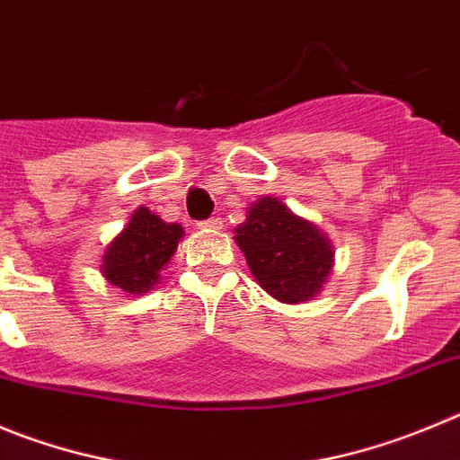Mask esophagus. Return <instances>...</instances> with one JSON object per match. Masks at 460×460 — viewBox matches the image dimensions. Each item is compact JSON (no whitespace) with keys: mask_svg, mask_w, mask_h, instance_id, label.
Segmentation results:
<instances>
[{"mask_svg":"<svg viewBox=\"0 0 460 460\" xmlns=\"http://www.w3.org/2000/svg\"><path fill=\"white\" fill-rule=\"evenodd\" d=\"M197 226H199V229H222V217H217V216H210L208 220H201V222H197Z\"/></svg>","mask_w":460,"mask_h":460,"instance_id":"obj_1","label":"esophagus"}]
</instances>
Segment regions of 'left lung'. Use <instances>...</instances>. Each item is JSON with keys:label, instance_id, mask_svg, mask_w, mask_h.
<instances>
[{"label": "left lung", "instance_id": "obj_1", "mask_svg": "<svg viewBox=\"0 0 460 460\" xmlns=\"http://www.w3.org/2000/svg\"><path fill=\"white\" fill-rule=\"evenodd\" d=\"M235 243L256 281L279 302L311 299L333 268L327 235L272 197L252 206L235 229Z\"/></svg>", "mask_w": 460, "mask_h": 460}]
</instances>
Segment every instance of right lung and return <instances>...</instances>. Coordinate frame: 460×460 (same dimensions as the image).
I'll use <instances>...</instances> for the list:
<instances>
[{
  "label": "right lung",
  "mask_w": 460,
  "mask_h": 460,
  "mask_svg": "<svg viewBox=\"0 0 460 460\" xmlns=\"http://www.w3.org/2000/svg\"><path fill=\"white\" fill-rule=\"evenodd\" d=\"M181 235V226L165 225L152 210L140 206L127 229L106 250L102 265L106 281L131 295L149 290L177 250Z\"/></svg>",
  "instance_id": "obj_1"
}]
</instances>
